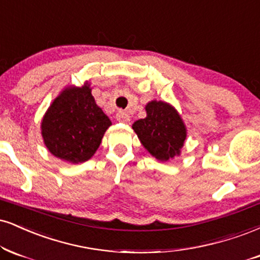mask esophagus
<instances>
[{
    "mask_svg": "<svg viewBox=\"0 0 260 260\" xmlns=\"http://www.w3.org/2000/svg\"><path fill=\"white\" fill-rule=\"evenodd\" d=\"M116 120L118 122H122V123H128L131 121V116L124 111H118L116 114Z\"/></svg>",
    "mask_w": 260,
    "mask_h": 260,
    "instance_id": "obj_1",
    "label": "esophagus"
}]
</instances>
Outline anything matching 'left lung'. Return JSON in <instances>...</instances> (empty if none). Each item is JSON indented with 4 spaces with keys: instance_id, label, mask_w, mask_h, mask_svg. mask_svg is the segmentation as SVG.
Returning <instances> with one entry per match:
<instances>
[{
    "instance_id": "1",
    "label": "left lung",
    "mask_w": 260,
    "mask_h": 260,
    "mask_svg": "<svg viewBox=\"0 0 260 260\" xmlns=\"http://www.w3.org/2000/svg\"><path fill=\"white\" fill-rule=\"evenodd\" d=\"M145 110L146 117L132 126L144 148L160 161L179 155L186 129L178 112L167 103L156 100L149 103Z\"/></svg>"
}]
</instances>
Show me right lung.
<instances>
[{
	"mask_svg": "<svg viewBox=\"0 0 260 260\" xmlns=\"http://www.w3.org/2000/svg\"><path fill=\"white\" fill-rule=\"evenodd\" d=\"M111 121L95 104L88 86L68 88L53 102L42 121V137L55 157L80 164L99 148Z\"/></svg>",
	"mask_w": 260,
	"mask_h": 260,
	"instance_id": "1",
	"label": "right lung"
}]
</instances>
